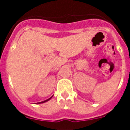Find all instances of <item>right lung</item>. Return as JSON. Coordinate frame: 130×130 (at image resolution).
<instances>
[{
  "mask_svg": "<svg viewBox=\"0 0 130 130\" xmlns=\"http://www.w3.org/2000/svg\"><path fill=\"white\" fill-rule=\"evenodd\" d=\"M51 98H52V97H51V98H49V99L46 100H45V101H43V102H38V103H37V104H42V103H44V102H47V101H49V100L51 99Z\"/></svg>",
  "mask_w": 130,
  "mask_h": 130,
  "instance_id": "add662e5",
  "label": "right lung"
}]
</instances>
